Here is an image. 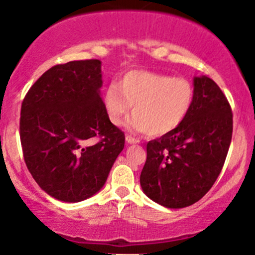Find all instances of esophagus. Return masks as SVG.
Returning <instances> with one entry per match:
<instances>
[{"instance_id": "1", "label": "esophagus", "mask_w": 255, "mask_h": 255, "mask_svg": "<svg viewBox=\"0 0 255 255\" xmlns=\"http://www.w3.org/2000/svg\"><path fill=\"white\" fill-rule=\"evenodd\" d=\"M126 142H127V143H129V144H134V143H138L139 141L137 138H134V137H132V135L127 134V135H126Z\"/></svg>"}]
</instances>
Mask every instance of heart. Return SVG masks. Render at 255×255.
<instances>
[{
	"label": "heart",
	"mask_w": 255,
	"mask_h": 255,
	"mask_svg": "<svg viewBox=\"0 0 255 255\" xmlns=\"http://www.w3.org/2000/svg\"><path fill=\"white\" fill-rule=\"evenodd\" d=\"M194 102V87L185 78L148 70H129L120 84L104 90L103 106L113 126H121L133 106L129 126L151 135L171 132L185 121Z\"/></svg>",
	"instance_id": "b5f03b06"
}]
</instances>
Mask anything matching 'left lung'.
I'll return each mask as SVG.
<instances>
[{"label": "left lung", "mask_w": 255, "mask_h": 255, "mask_svg": "<svg viewBox=\"0 0 255 255\" xmlns=\"http://www.w3.org/2000/svg\"><path fill=\"white\" fill-rule=\"evenodd\" d=\"M233 134V113L224 93L210 78H194V102L184 122L147 143L141 172L144 194L165 208L199 201L224 166Z\"/></svg>", "instance_id": "8db88e82"}]
</instances>
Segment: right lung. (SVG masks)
<instances>
[{"label":"right lung","instance_id":"1","mask_svg":"<svg viewBox=\"0 0 255 255\" xmlns=\"http://www.w3.org/2000/svg\"><path fill=\"white\" fill-rule=\"evenodd\" d=\"M101 68L97 59L52 66L30 88L21 106L26 166L46 194L64 203L97 194L125 148V133L104 111Z\"/></svg>","mask_w":255,"mask_h":255}]
</instances>
